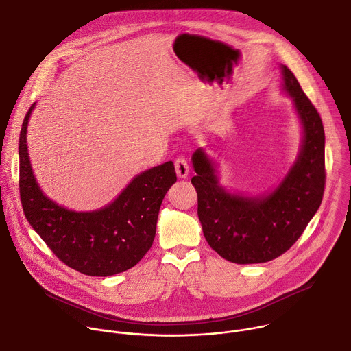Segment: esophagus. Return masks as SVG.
Instances as JSON below:
<instances>
[{"mask_svg":"<svg viewBox=\"0 0 351 351\" xmlns=\"http://www.w3.org/2000/svg\"><path fill=\"white\" fill-rule=\"evenodd\" d=\"M175 169H176V173L179 178H187L190 168H189V164L184 157H178L175 160Z\"/></svg>","mask_w":351,"mask_h":351,"instance_id":"esophagus-1","label":"esophagus"}]
</instances>
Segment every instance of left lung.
Listing matches in <instances>:
<instances>
[{
  "mask_svg": "<svg viewBox=\"0 0 351 351\" xmlns=\"http://www.w3.org/2000/svg\"><path fill=\"white\" fill-rule=\"evenodd\" d=\"M282 73L283 90L293 97L304 136L295 164L272 193L256 198L230 194L219 186L215 165L203 149L193 154L198 219L211 248L230 263L278 258L303 234L322 203L326 179L322 119L286 65Z\"/></svg>",
  "mask_w": 351,
  "mask_h": 351,
  "instance_id": "8db88e82",
  "label": "left lung"
}]
</instances>
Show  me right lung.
Listing matches in <instances>:
<instances>
[{"label":"right lung","instance_id":"1","mask_svg":"<svg viewBox=\"0 0 351 351\" xmlns=\"http://www.w3.org/2000/svg\"><path fill=\"white\" fill-rule=\"evenodd\" d=\"M19 137V193L32 228L72 269L88 276H111L134 267L153 245L162 199L176 182L172 161L137 175L114 203L93 213L69 211L40 190L29 160L26 129Z\"/></svg>","mask_w":351,"mask_h":351}]
</instances>
